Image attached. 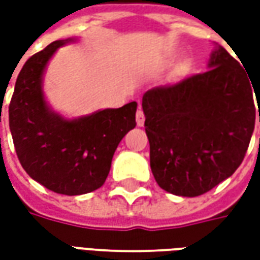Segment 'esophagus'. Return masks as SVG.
<instances>
[{
	"mask_svg": "<svg viewBox=\"0 0 260 260\" xmlns=\"http://www.w3.org/2000/svg\"><path fill=\"white\" fill-rule=\"evenodd\" d=\"M136 124H138V126H143V124H145V114L142 111V108L136 111Z\"/></svg>",
	"mask_w": 260,
	"mask_h": 260,
	"instance_id": "obj_1",
	"label": "esophagus"
}]
</instances>
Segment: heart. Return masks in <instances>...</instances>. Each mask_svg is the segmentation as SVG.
Wrapping results in <instances>:
<instances>
[{
  "label": "heart",
  "instance_id": "obj_1",
  "mask_svg": "<svg viewBox=\"0 0 260 260\" xmlns=\"http://www.w3.org/2000/svg\"><path fill=\"white\" fill-rule=\"evenodd\" d=\"M186 69V64H184L182 67H181V71H185Z\"/></svg>",
  "mask_w": 260,
  "mask_h": 260
}]
</instances>
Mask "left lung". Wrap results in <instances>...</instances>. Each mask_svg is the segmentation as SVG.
Masks as SVG:
<instances>
[{
  "instance_id": "1",
  "label": "left lung",
  "mask_w": 260,
  "mask_h": 260,
  "mask_svg": "<svg viewBox=\"0 0 260 260\" xmlns=\"http://www.w3.org/2000/svg\"><path fill=\"white\" fill-rule=\"evenodd\" d=\"M207 67L175 85L153 87L142 99L150 169L160 188L173 195H203L231 177L255 128L253 85L240 62L218 46ZM254 91L259 97L260 86Z\"/></svg>"
}]
</instances>
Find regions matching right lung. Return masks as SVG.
I'll list each match as a JSON object with an SVG mask.
<instances>
[{"label":"right lung","instance_id":"add662e5","mask_svg":"<svg viewBox=\"0 0 260 260\" xmlns=\"http://www.w3.org/2000/svg\"><path fill=\"white\" fill-rule=\"evenodd\" d=\"M71 42H53L26 61L9 104V128L26 173L50 191L75 196L104 184L118 143L135 128L138 103L75 119L54 113L44 100L43 74L57 48Z\"/></svg>","mask_w":260,"mask_h":260}]
</instances>
